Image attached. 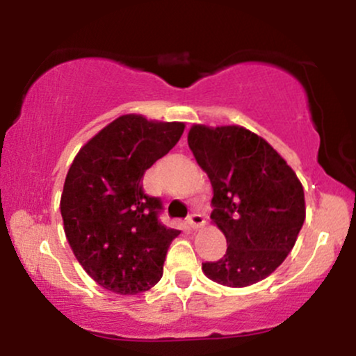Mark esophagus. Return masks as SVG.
<instances>
[{"mask_svg":"<svg viewBox=\"0 0 356 356\" xmlns=\"http://www.w3.org/2000/svg\"><path fill=\"white\" fill-rule=\"evenodd\" d=\"M187 224H189L192 229H199V227H202L206 224V219L201 214H192L187 218Z\"/></svg>","mask_w":356,"mask_h":356,"instance_id":"obj_1","label":"esophagus"}]
</instances>
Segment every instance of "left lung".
<instances>
[{"label":"left lung","instance_id":"left-lung-1","mask_svg":"<svg viewBox=\"0 0 356 356\" xmlns=\"http://www.w3.org/2000/svg\"><path fill=\"white\" fill-rule=\"evenodd\" d=\"M187 142L212 186L211 219L227 251L202 271L216 283L244 288L264 280L295 246L306 218L295 170L251 130L194 124Z\"/></svg>","mask_w":356,"mask_h":356}]
</instances>
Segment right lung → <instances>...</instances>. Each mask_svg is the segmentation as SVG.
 <instances>
[{"label": "right lung", "mask_w": 356, "mask_h": 356, "mask_svg": "<svg viewBox=\"0 0 356 356\" xmlns=\"http://www.w3.org/2000/svg\"><path fill=\"white\" fill-rule=\"evenodd\" d=\"M184 129L127 113L90 138L68 169L60 201L65 236L87 275L108 291L137 295L161 281L181 231L159 220L162 202L145 194L142 177Z\"/></svg>", "instance_id": "add662e5"}]
</instances>
